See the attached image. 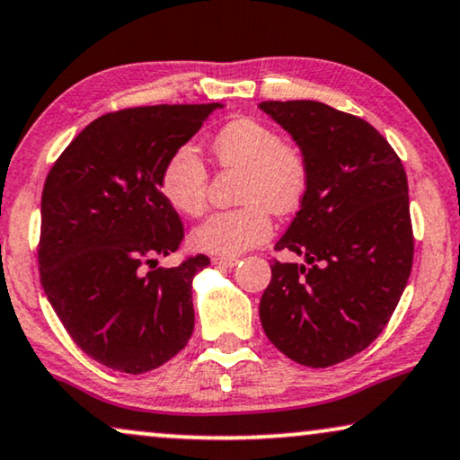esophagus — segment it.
Listing matches in <instances>:
<instances>
[{
  "label": "esophagus",
  "instance_id": "34e87169",
  "mask_svg": "<svg viewBox=\"0 0 460 460\" xmlns=\"http://www.w3.org/2000/svg\"><path fill=\"white\" fill-rule=\"evenodd\" d=\"M212 262L217 267H235L237 262H240V259H226V256H214Z\"/></svg>",
  "mask_w": 460,
  "mask_h": 460
}]
</instances>
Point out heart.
Returning <instances> with one entry per match:
<instances>
[{
  "instance_id": "b5f03b06",
  "label": "heart",
  "mask_w": 460,
  "mask_h": 460,
  "mask_svg": "<svg viewBox=\"0 0 460 460\" xmlns=\"http://www.w3.org/2000/svg\"><path fill=\"white\" fill-rule=\"evenodd\" d=\"M218 168L242 170L235 210L214 214L193 231L195 248L218 256H237L265 243L273 234L271 212L292 214L309 189L305 151L281 138L273 126L254 118L229 121L212 143ZM210 174L193 145H182L164 164L159 187L182 217H201L208 208Z\"/></svg>"
}]
</instances>
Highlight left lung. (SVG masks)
Instances as JSON below:
<instances>
[{
	"label": "left lung",
	"instance_id": "1",
	"mask_svg": "<svg viewBox=\"0 0 460 460\" xmlns=\"http://www.w3.org/2000/svg\"><path fill=\"white\" fill-rule=\"evenodd\" d=\"M309 162V189L275 250L261 298L269 341L296 364L328 368L364 351L394 315L412 271L402 159L368 121L317 101H265Z\"/></svg>",
	"mask_w": 460,
	"mask_h": 460
}]
</instances>
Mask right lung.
I'll return each mask as SVG.
<instances>
[{
  "label": "right lung",
  "instance_id": "obj_1",
  "mask_svg": "<svg viewBox=\"0 0 460 460\" xmlns=\"http://www.w3.org/2000/svg\"><path fill=\"white\" fill-rule=\"evenodd\" d=\"M218 102L153 105L92 121L60 153L41 193L40 279L73 342L98 364L143 375L191 339V284L204 254L157 267L185 229L159 187L164 164Z\"/></svg>",
  "mask_w": 460,
  "mask_h": 460
}]
</instances>
